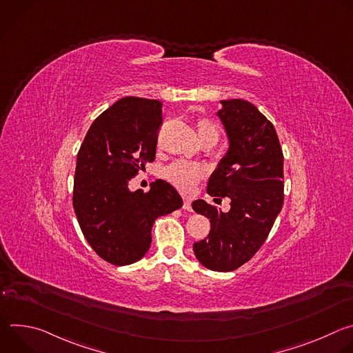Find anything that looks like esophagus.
<instances>
[{
	"label": "esophagus",
	"instance_id": "1",
	"mask_svg": "<svg viewBox=\"0 0 353 353\" xmlns=\"http://www.w3.org/2000/svg\"><path fill=\"white\" fill-rule=\"evenodd\" d=\"M183 210H185V211H188V212H191V211H192V208H191V201H190L188 198H184V204H183Z\"/></svg>",
	"mask_w": 353,
	"mask_h": 353
}]
</instances>
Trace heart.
I'll use <instances>...</instances> for the list:
<instances>
[{"mask_svg": "<svg viewBox=\"0 0 353 353\" xmlns=\"http://www.w3.org/2000/svg\"><path fill=\"white\" fill-rule=\"evenodd\" d=\"M196 134L203 145H205V143L215 145L219 138L218 127L210 120H199L196 123ZM163 174L174 185H177L183 190H190L201 177H204L205 172L203 168L192 166V165H188L184 162H176V163H172L170 166H168L165 169Z\"/></svg>", "mask_w": 353, "mask_h": 353, "instance_id": "1", "label": "heart"}]
</instances>
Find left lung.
Returning a JSON list of instances; mask_svg holds the SVG:
<instances>
[{
    "mask_svg": "<svg viewBox=\"0 0 353 353\" xmlns=\"http://www.w3.org/2000/svg\"><path fill=\"white\" fill-rule=\"evenodd\" d=\"M218 110L228 150L208 180L211 196L230 199L222 212L204 199L192 210L211 222L208 239L194 243V254L205 268L228 272L253 257L265 241L283 204V155L270 120L243 99L221 100Z\"/></svg>",
    "mask_w": 353,
    "mask_h": 353,
    "instance_id": "1",
    "label": "left lung"
}]
</instances>
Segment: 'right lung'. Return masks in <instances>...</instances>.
<instances>
[{
	"label": "right lung",
	"instance_id": "add662e5",
	"mask_svg": "<svg viewBox=\"0 0 353 353\" xmlns=\"http://www.w3.org/2000/svg\"><path fill=\"white\" fill-rule=\"evenodd\" d=\"M162 124L159 100L127 96L90 125L77 157L74 210L81 230L99 257L114 265L141 260L150 247L154 222L183 205L165 180L131 191L130 180L157 154Z\"/></svg>",
	"mask_w": 353,
	"mask_h": 353
}]
</instances>
